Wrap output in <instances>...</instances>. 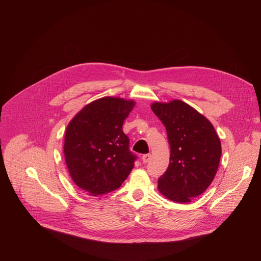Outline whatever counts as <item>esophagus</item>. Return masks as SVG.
Here are the masks:
<instances>
[{
  "label": "esophagus",
  "mask_w": 261,
  "mask_h": 261,
  "mask_svg": "<svg viewBox=\"0 0 261 261\" xmlns=\"http://www.w3.org/2000/svg\"><path fill=\"white\" fill-rule=\"evenodd\" d=\"M141 159H142V162H143V163H147L148 161H150V159H151V154H145V155H143Z\"/></svg>",
  "instance_id": "34e87169"
}]
</instances>
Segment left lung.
<instances>
[{"label": "left lung", "instance_id": "1", "mask_svg": "<svg viewBox=\"0 0 261 261\" xmlns=\"http://www.w3.org/2000/svg\"><path fill=\"white\" fill-rule=\"evenodd\" d=\"M153 113L166 128L170 162L158 178V189L175 202H189L213 181L221 158V142L211 122L180 100L155 102Z\"/></svg>", "mask_w": 261, "mask_h": 261}]
</instances>
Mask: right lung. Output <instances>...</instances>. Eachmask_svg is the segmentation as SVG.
<instances>
[{
  "label": "right lung",
  "instance_id": "obj_1",
  "mask_svg": "<svg viewBox=\"0 0 261 261\" xmlns=\"http://www.w3.org/2000/svg\"><path fill=\"white\" fill-rule=\"evenodd\" d=\"M133 106L131 100L104 97L85 106L69 123L65 160L83 191L94 196L114 191L133 169L137 156L122 128Z\"/></svg>",
  "mask_w": 261,
  "mask_h": 261
}]
</instances>
